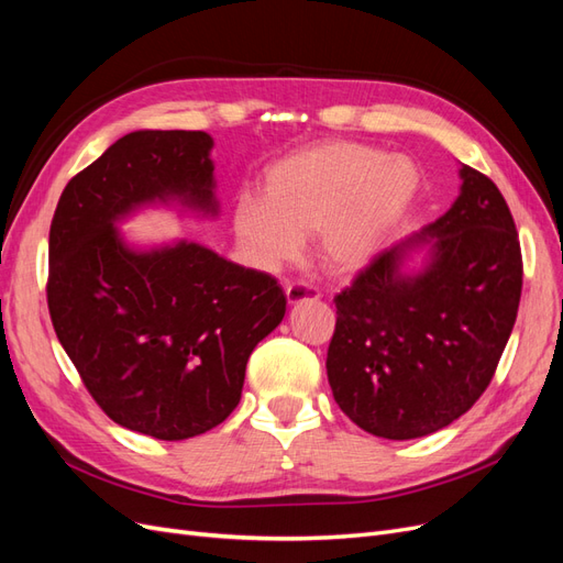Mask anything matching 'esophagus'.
Masks as SVG:
<instances>
[{
    "instance_id": "esophagus-1",
    "label": "esophagus",
    "mask_w": 563,
    "mask_h": 563,
    "mask_svg": "<svg viewBox=\"0 0 563 563\" xmlns=\"http://www.w3.org/2000/svg\"><path fill=\"white\" fill-rule=\"evenodd\" d=\"M308 298H314V300L319 298V291H317V288H312L310 284L294 282V284L286 286V300L291 305H296L300 300H308Z\"/></svg>"
}]
</instances>
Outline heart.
Returning <instances> with one entry per match:
<instances>
[{"label":"heart","mask_w":563,"mask_h":563,"mask_svg":"<svg viewBox=\"0 0 563 563\" xmlns=\"http://www.w3.org/2000/svg\"><path fill=\"white\" fill-rule=\"evenodd\" d=\"M418 166L364 143H323L272 164L263 201L242 197L234 209L240 240L269 265L291 263L317 236L331 272L364 267L411 207Z\"/></svg>","instance_id":"obj_1"}]
</instances>
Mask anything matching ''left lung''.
<instances>
[{
	"mask_svg": "<svg viewBox=\"0 0 563 563\" xmlns=\"http://www.w3.org/2000/svg\"><path fill=\"white\" fill-rule=\"evenodd\" d=\"M460 178L444 216L378 253L333 298V399L376 437H424L467 413L515 329L523 277L515 218L488 176L463 164ZM422 243L431 265L401 276L400 253Z\"/></svg>",
	"mask_w": 563,
	"mask_h": 563,
	"instance_id": "left-lung-1",
	"label": "left lung"
}]
</instances>
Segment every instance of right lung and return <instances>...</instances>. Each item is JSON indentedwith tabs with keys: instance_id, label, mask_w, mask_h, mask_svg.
<instances>
[{
	"instance_id": "right-lung-1",
	"label": "right lung",
	"mask_w": 563,
	"mask_h": 563,
	"mask_svg": "<svg viewBox=\"0 0 563 563\" xmlns=\"http://www.w3.org/2000/svg\"><path fill=\"white\" fill-rule=\"evenodd\" d=\"M203 131H133L79 172L48 232L46 302L63 350L106 416L164 441L213 430L242 399L253 347L279 327L277 279L178 242L139 253L117 218L178 197L216 213Z\"/></svg>"
}]
</instances>
